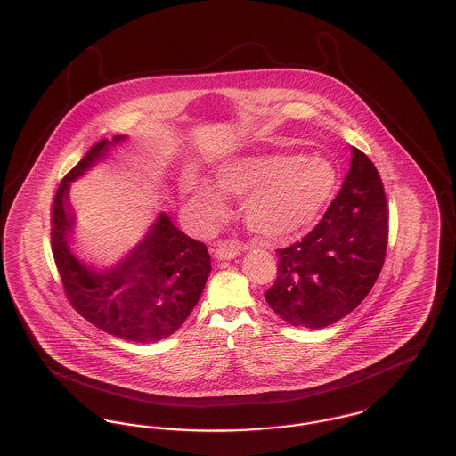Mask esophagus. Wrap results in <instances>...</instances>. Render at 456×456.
Returning a JSON list of instances; mask_svg holds the SVG:
<instances>
[{"instance_id": "esophagus-1", "label": "esophagus", "mask_w": 456, "mask_h": 456, "mask_svg": "<svg viewBox=\"0 0 456 456\" xmlns=\"http://www.w3.org/2000/svg\"><path fill=\"white\" fill-rule=\"evenodd\" d=\"M242 251V246L238 240H222L218 242L217 249H216V258L217 260H232L236 258L239 253Z\"/></svg>"}]
</instances>
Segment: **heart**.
Instances as JSON below:
<instances>
[{
    "mask_svg": "<svg viewBox=\"0 0 456 456\" xmlns=\"http://www.w3.org/2000/svg\"><path fill=\"white\" fill-rule=\"evenodd\" d=\"M224 193L242 196L246 225L265 239L289 238L309 227L331 201L338 174L323 157L256 155L234 159L217 171ZM201 222H216L225 207L217 190L198 181L188 201Z\"/></svg>",
    "mask_w": 456,
    "mask_h": 456,
    "instance_id": "obj_1",
    "label": "heart"
}]
</instances>
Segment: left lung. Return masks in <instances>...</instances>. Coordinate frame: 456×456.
<instances>
[{"instance_id":"left-lung-1","label":"left lung","mask_w":456,"mask_h":456,"mask_svg":"<svg viewBox=\"0 0 456 456\" xmlns=\"http://www.w3.org/2000/svg\"><path fill=\"white\" fill-rule=\"evenodd\" d=\"M387 244L388 208L381 177L368 155L352 147L342 188L318 225L277 249V279L265 299L289 325H331L370 292Z\"/></svg>"}]
</instances>
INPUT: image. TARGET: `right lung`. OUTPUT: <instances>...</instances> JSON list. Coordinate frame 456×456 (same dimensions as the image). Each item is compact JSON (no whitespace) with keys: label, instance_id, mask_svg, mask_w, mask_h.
Segmentation results:
<instances>
[{"label":"right lung","instance_id":"1","mask_svg":"<svg viewBox=\"0 0 456 456\" xmlns=\"http://www.w3.org/2000/svg\"><path fill=\"white\" fill-rule=\"evenodd\" d=\"M108 145L104 140L95 143L56 190L51 208L53 256L66 297L80 316L130 342H159L173 335L193 311L212 270L210 255L203 242L188 238L164 214L130 256L109 272H94L71 255L69 181L101 159Z\"/></svg>","mask_w":456,"mask_h":456}]
</instances>
